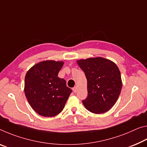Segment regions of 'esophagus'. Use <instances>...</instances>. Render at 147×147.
<instances>
[{
    "mask_svg": "<svg viewBox=\"0 0 147 147\" xmlns=\"http://www.w3.org/2000/svg\"><path fill=\"white\" fill-rule=\"evenodd\" d=\"M77 87H76V86H75V87H74L73 88V92L74 93H76V92H77Z\"/></svg>",
    "mask_w": 147,
    "mask_h": 147,
    "instance_id": "1",
    "label": "esophagus"
}]
</instances>
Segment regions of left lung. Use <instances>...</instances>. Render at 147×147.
Instances as JSON below:
<instances>
[{"label": "left lung", "instance_id": "left-lung-1", "mask_svg": "<svg viewBox=\"0 0 147 147\" xmlns=\"http://www.w3.org/2000/svg\"><path fill=\"white\" fill-rule=\"evenodd\" d=\"M87 79L88 97L82 101L91 113H106L114 106L122 87L120 70L115 63L98 57L78 60Z\"/></svg>", "mask_w": 147, "mask_h": 147}]
</instances>
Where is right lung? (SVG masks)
I'll return each instance as SVG.
<instances>
[{
  "label": "right lung",
  "mask_w": 147,
  "mask_h": 147,
  "mask_svg": "<svg viewBox=\"0 0 147 147\" xmlns=\"http://www.w3.org/2000/svg\"><path fill=\"white\" fill-rule=\"evenodd\" d=\"M64 63L52 60L38 63L27 71L24 92L32 109L42 116L52 117L63 111L72 90L58 73Z\"/></svg>",
  "instance_id": "right-lung-1"
}]
</instances>
